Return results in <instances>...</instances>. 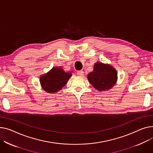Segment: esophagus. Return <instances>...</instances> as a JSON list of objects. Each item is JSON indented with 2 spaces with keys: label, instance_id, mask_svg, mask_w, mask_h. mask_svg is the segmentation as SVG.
<instances>
[{
  "label": "esophagus",
  "instance_id": "1",
  "mask_svg": "<svg viewBox=\"0 0 153 153\" xmlns=\"http://www.w3.org/2000/svg\"><path fill=\"white\" fill-rule=\"evenodd\" d=\"M77 74L78 76H84V71H82V70L78 71Z\"/></svg>",
  "mask_w": 153,
  "mask_h": 153
}]
</instances>
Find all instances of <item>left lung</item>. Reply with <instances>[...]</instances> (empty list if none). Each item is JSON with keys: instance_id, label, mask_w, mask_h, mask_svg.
<instances>
[{"instance_id": "1", "label": "left lung", "mask_w": 153, "mask_h": 153, "mask_svg": "<svg viewBox=\"0 0 153 153\" xmlns=\"http://www.w3.org/2000/svg\"><path fill=\"white\" fill-rule=\"evenodd\" d=\"M90 84L99 91H105L113 87L117 80L116 70L109 65L97 63L92 73L88 74Z\"/></svg>"}]
</instances>
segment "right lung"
I'll return each instance as SVG.
<instances>
[{
  "label": "right lung",
  "mask_w": 153,
  "mask_h": 153,
  "mask_svg": "<svg viewBox=\"0 0 153 153\" xmlns=\"http://www.w3.org/2000/svg\"><path fill=\"white\" fill-rule=\"evenodd\" d=\"M71 77V73H65L62 68L55 67L40 77V82L47 92L55 93L66 85Z\"/></svg>",
  "instance_id": "obj_1"
}]
</instances>
